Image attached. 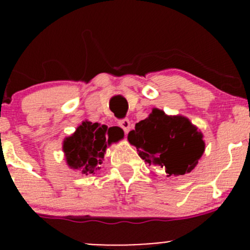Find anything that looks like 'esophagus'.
Returning a JSON list of instances; mask_svg holds the SVG:
<instances>
[{
  "label": "esophagus",
  "instance_id": "1",
  "mask_svg": "<svg viewBox=\"0 0 250 250\" xmlns=\"http://www.w3.org/2000/svg\"><path fill=\"white\" fill-rule=\"evenodd\" d=\"M118 125L122 128L125 133H128L130 130V128H132V123H130V121L128 118H123V120L118 121Z\"/></svg>",
  "mask_w": 250,
  "mask_h": 250
}]
</instances>
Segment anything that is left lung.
Segmentation results:
<instances>
[{
    "mask_svg": "<svg viewBox=\"0 0 250 250\" xmlns=\"http://www.w3.org/2000/svg\"><path fill=\"white\" fill-rule=\"evenodd\" d=\"M202 138L186 117L167 116L158 109L128 133V140L137 146L140 157L165 169L167 176L184 175L196 167L204 152Z\"/></svg>",
    "mask_w": 250,
    "mask_h": 250,
    "instance_id": "8db88e82",
    "label": "left lung"
}]
</instances>
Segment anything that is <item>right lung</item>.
<instances>
[{"mask_svg":"<svg viewBox=\"0 0 250 250\" xmlns=\"http://www.w3.org/2000/svg\"><path fill=\"white\" fill-rule=\"evenodd\" d=\"M122 138L121 130L85 121L64 141L62 150L67 165L85 175L93 174L100 168L107 145Z\"/></svg>","mask_w":250,"mask_h":250,"instance_id":"obj_1","label":"right lung"}]
</instances>
